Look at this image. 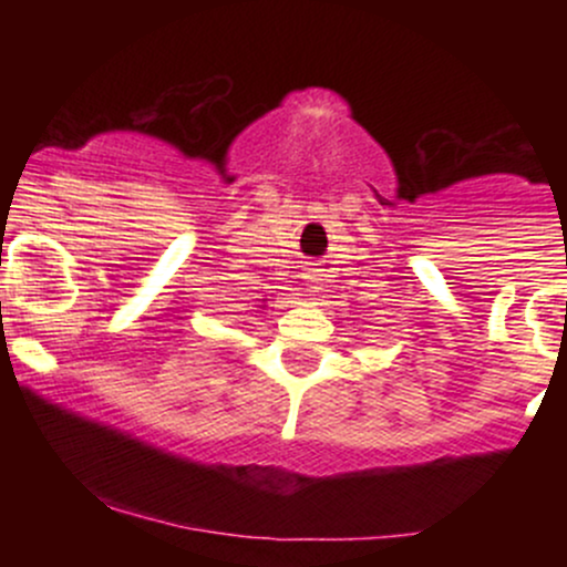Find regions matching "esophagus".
<instances>
[{"instance_id": "esophagus-1", "label": "esophagus", "mask_w": 567, "mask_h": 567, "mask_svg": "<svg viewBox=\"0 0 567 567\" xmlns=\"http://www.w3.org/2000/svg\"><path fill=\"white\" fill-rule=\"evenodd\" d=\"M306 282H309V296H320V292H322V271L320 269H309V275H306Z\"/></svg>"}]
</instances>
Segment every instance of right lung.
I'll return each instance as SVG.
<instances>
[{"mask_svg":"<svg viewBox=\"0 0 567 567\" xmlns=\"http://www.w3.org/2000/svg\"><path fill=\"white\" fill-rule=\"evenodd\" d=\"M266 301H269V298H261V303H266ZM258 309H264V306H258Z\"/></svg>","mask_w":567,"mask_h":567,"instance_id":"right-lung-1","label":"right lung"}]
</instances>
